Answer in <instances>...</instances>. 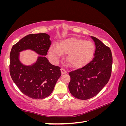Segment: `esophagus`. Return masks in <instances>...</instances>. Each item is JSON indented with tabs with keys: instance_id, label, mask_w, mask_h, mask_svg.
<instances>
[{
	"instance_id": "34e87169",
	"label": "esophagus",
	"mask_w": 126,
	"mask_h": 126,
	"mask_svg": "<svg viewBox=\"0 0 126 126\" xmlns=\"http://www.w3.org/2000/svg\"><path fill=\"white\" fill-rule=\"evenodd\" d=\"M61 73H62V74H66L67 73V71H65V70H64V69H63V68H62V69H61Z\"/></svg>"
}]
</instances>
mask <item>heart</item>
Instances as JSON below:
<instances>
[{
	"label": "heart",
	"mask_w": 126,
	"mask_h": 126,
	"mask_svg": "<svg viewBox=\"0 0 126 126\" xmlns=\"http://www.w3.org/2000/svg\"><path fill=\"white\" fill-rule=\"evenodd\" d=\"M94 46L89 40L78 38H68L62 40L58 45L53 44L49 50V55L56 61L68 54L67 61L71 67L80 68L87 64L93 56Z\"/></svg>",
	"instance_id": "obj_1"
}]
</instances>
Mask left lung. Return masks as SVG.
Listing matches in <instances>:
<instances>
[{
    "instance_id": "1",
    "label": "left lung",
    "mask_w": 126,
    "mask_h": 126,
    "mask_svg": "<svg viewBox=\"0 0 126 126\" xmlns=\"http://www.w3.org/2000/svg\"><path fill=\"white\" fill-rule=\"evenodd\" d=\"M95 50L90 63L70 72L68 88L74 97L86 100L96 95L107 84L112 72V55L110 48L94 37Z\"/></svg>"
}]
</instances>
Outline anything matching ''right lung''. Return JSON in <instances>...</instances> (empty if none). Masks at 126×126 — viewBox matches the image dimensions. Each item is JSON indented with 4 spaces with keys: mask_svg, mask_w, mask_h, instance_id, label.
Instances as JSON below:
<instances>
[{
    "mask_svg": "<svg viewBox=\"0 0 126 126\" xmlns=\"http://www.w3.org/2000/svg\"><path fill=\"white\" fill-rule=\"evenodd\" d=\"M50 44L47 34H31L13 46L10 53L12 79L23 94L33 99L49 95L61 76V68L50 64L45 57ZM27 50L40 55L35 62L29 65L23 64L20 59V53Z\"/></svg>",
    "mask_w": 126,
    "mask_h": 126,
    "instance_id": "right-lung-1",
    "label": "right lung"
}]
</instances>
